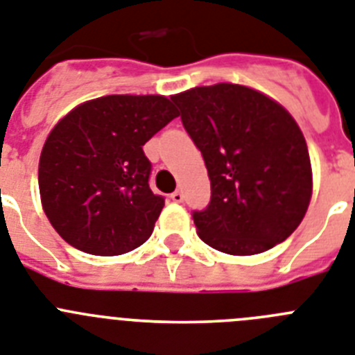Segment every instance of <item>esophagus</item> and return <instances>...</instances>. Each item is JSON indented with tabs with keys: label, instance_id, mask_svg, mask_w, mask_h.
I'll use <instances>...</instances> for the list:
<instances>
[{
	"label": "esophagus",
	"instance_id": "34e87169",
	"mask_svg": "<svg viewBox=\"0 0 355 355\" xmlns=\"http://www.w3.org/2000/svg\"><path fill=\"white\" fill-rule=\"evenodd\" d=\"M171 199L174 202H183V192H181V190H175V192L171 193Z\"/></svg>",
	"mask_w": 355,
	"mask_h": 355
}]
</instances>
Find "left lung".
Here are the masks:
<instances>
[{"label":"left lung","mask_w":355,"mask_h":355,"mask_svg":"<svg viewBox=\"0 0 355 355\" xmlns=\"http://www.w3.org/2000/svg\"><path fill=\"white\" fill-rule=\"evenodd\" d=\"M172 100L210 178V202L192 214L201 241L241 257L286 241L313 193L311 157L295 118L239 84L192 87Z\"/></svg>","instance_id":"1"}]
</instances>
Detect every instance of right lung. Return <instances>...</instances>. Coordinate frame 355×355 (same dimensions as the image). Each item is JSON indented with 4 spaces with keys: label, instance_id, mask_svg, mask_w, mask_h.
Segmentation results:
<instances>
[{
    "label": "right lung",
    "instance_id": "add662e5",
    "mask_svg": "<svg viewBox=\"0 0 355 355\" xmlns=\"http://www.w3.org/2000/svg\"><path fill=\"white\" fill-rule=\"evenodd\" d=\"M162 95H109L69 111L44 141L39 192L60 237L89 255L113 257L141 246L165 198L148 187L144 153L178 116Z\"/></svg>",
    "mask_w": 355,
    "mask_h": 355
}]
</instances>
